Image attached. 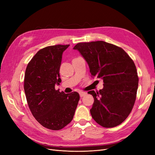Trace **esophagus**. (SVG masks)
Instances as JSON below:
<instances>
[{"instance_id":"34e87169","label":"esophagus","mask_w":155,"mask_h":155,"mask_svg":"<svg viewBox=\"0 0 155 155\" xmlns=\"http://www.w3.org/2000/svg\"><path fill=\"white\" fill-rule=\"evenodd\" d=\"M86 94H87L86 92H79V96H80L81 97H83L84 96H85Z\"/></svg>"}]
</instances>
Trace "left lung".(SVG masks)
<instances>
[{
    "label": "left lung",
    "mask_w": 155,
    "mask_h": 155,
    "mask_svg": "<svg viewBox=\"0 0 155 155\" xmlns=\"http://www.w3.org/2000/svg\"><path fill=\"white\" fill-rule=\"evenodd\" d=\"M74 49L87 61L92 76L104 80V88L88 92L94 99L93 119L106 128L121 124L137 98L138 76L133 59L119 46L102 41L79 43Z\"/></svg>",
    "instance_id": "left-lung-1"
}]
</instances>
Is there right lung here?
<instances>
[{
  "mask_svg": "<svg viewBox=\"0 0 155 155\" xmlns=\"http://www.w3.org/2000/svg\"><path fill=\"white\" fill-rule=\"evenodd\" d=\"M69 46L58 45L41 49L25 71L24 89L31 114L41 125L54 130L70 123L79 100L76 92L65 94L55 88V84L61 81L62 55Z\"/></svg>",
  "mask_w": 155,
  "mask_h": 155,
  "instance_id": "right-lung-1",
  "label": "right lung"
}]
</instances>
